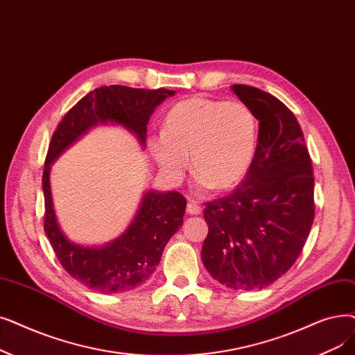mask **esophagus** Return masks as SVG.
Wrapping results in <instances>:
<instances>
[{
    "label": "esophagus",
    "mask_w": 355,
    "mask_h": 355,
    "mask_svg": "<svg viewBox=\"0 0 355 355\" xmlns=\"http://www.w3.org/2000/svg\"><path fill=\"white\" fill-rule=\"evenodd\" d=\"M187 213L189 214H200V213H202V207H200L196 202H189L187 203Z\"/></svg>",
    "instance_id": "1"
}]
</instances>
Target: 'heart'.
<instances>
[{"label": "heart", "mask_w": 355, "mask_h": 355, "mask_svg": "<svg viewBox=\"0 0 355 355\" xmlns=\"http://www.w3.org/2000/svg\"><path fill=\"white\" fill-rule=\"evenodd\" d=\"M258 142L257 117L248 105L206 97L174 104L162 120V135L148 148L162 174L178 181L191 171L200 189L229 190L245 178Z\"/></svg>", "instance_id": "1"}]
</instances>
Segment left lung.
<instances>
[{
	"label": "left lung",
	"instance_id": "obj_1",
	"mask_svg": "<svg viewBox=\"0 0 355 355\" xmlns=\"http://www.w3.org/2000/svg\"><path fill=\"white\" fill-rule=\"evenodd\" d=\"M232 91L259 121L252 165L229 196L206 203L202 261L234 290L264 288L295 264L315 218L313 169L297 119L268 92Z\"/></svg>",
	"mask_w": 355,
	"mask_h": 355
}]
</instances>
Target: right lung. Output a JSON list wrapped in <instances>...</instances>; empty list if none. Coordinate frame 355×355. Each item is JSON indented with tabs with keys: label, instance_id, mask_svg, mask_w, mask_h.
<instances>
[{
	"label": "right lung",
	"instance_id": "add662e5",
	"mask_svg": "<svg viewBox=\"0 0 355 355\" xmlns=\"http://www.w3.org/2000/svg\"><path fill=\"white\" fill-rule=\"evenodd\" d=\"M175 91L125 85L100 87L83 97L60 120L52 135L43 169L44 232L65 271L85 287L121 293L146 282L157 270L166 242L182 225L187 200L177 191L144 194L129 227L104 246H83L60 229L51 191V165L68 146L97 125L114 123L136 136L145 148L146 126L153 110Z\"/></svg>",
	"mask_w": 355,
	"mask_h": 355
}]
</instances>
